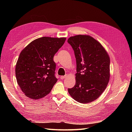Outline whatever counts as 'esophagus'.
Returning a JSON list of instances; mask_svg holds the SVG:
<instances>
[{
	"label": "esophagus",
	"instance_id": "1",
	"mask_svg": "<svg viewBox=\"0 0 132 132\" xmlns=\"http://www.w3.org/2000/svg\"><path fill=\"white\" fill-rule=\"evenodd\" d=\"M67 77V75H64V76H61V77H60V79H65V78Z\"/></svg>",
	"mask_w": 132,
	"mask_h": 132
}]
</instances>
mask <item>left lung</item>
Segmentation results:
<instances>
[{
    "instance_id": "left-lung-1",
    "label": "left lung",
    "mask_w": 132,
    "mask_h": 132,
    "mask_svg": "<svg viewBox=\"0 0 132 132\" xmlns=\"http://www.w3.org/2000/svg\"><path fill=\"white\" fill-rule=\"evenodd\" d=\"M68 43L74 52L77 62L76 82L69 94L81 103L97 99L109 80L110 59L104 48L94 38L87 35L70 37Z\"/></svg>"
}]
</instances>
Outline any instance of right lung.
<instances>
[{
	"label": "right lung",
	"instance_id": "obj_1",
	"mask_svg": "<svg viewBox=\"0 0 132 132\" xmlns=\"http://www.w3.org/2000/svg\"><path fill=\"white\" fill-rule=\"evenodd\" d=\"M66 38L43 37L32 41L22 50L16 63L17 82L28 97L39 99L49 94L57 79L53 57Z\"/></svg>",
	"mask_w": 132,
	"mask_h": 132
}]
</instances>
